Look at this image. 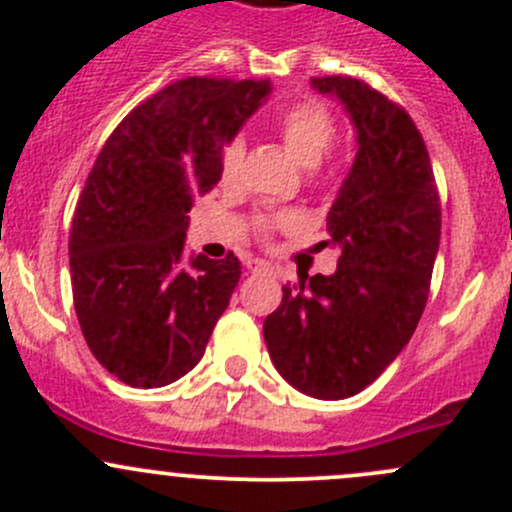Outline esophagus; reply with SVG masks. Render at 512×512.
<instances>
[{"instance_id": "1", "label": "esophagus", "mask_w": 512, "mask_h": 512, "mask_svg": "<svg viewBox=\"0 0 512 512\" xmlns=\"http://www.w3.org/2000/svg\"><path fill=\"white\" fill-rule=\"evenodd\" d=\"M247 270L252 272V275H267V272H272L270 262L265 260H247Z\"/></svg>"}]
</instances>
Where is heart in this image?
<instances>
[{"instance_id":"b5f03b06","label":"heart","mask_w":512,"mask_h":512,"mask_svg":"<svg viewBox=\"0 0 512 512\" xmlns=\"http://www.w3.org/2000/svg\"><path fill=\"white\" fill-rule=\"evenodd\" d=\"M277 131H280L285 146L292 151V156L309 170V178L314 183H322L324 173L319 168V160L327 156V151L332 148L334 138H337V121H334L332 113L327 111V106H322L319 101H299L294 106H289L285 113L277 121ZM242 156H245V143L240 138H232L223 151V175L232 178L240 168ZM299 225V215L292 210H282V213L262 215L257 220V230L260 232H272L277 227L282 230H292Z\"/></svg>"}]
</instances>
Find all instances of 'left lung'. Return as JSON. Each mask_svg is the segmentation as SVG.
Listing matches in <instances>:
<instances>
[{
  "instance_id": "obj_1",
  "label": "left lung",
  "mask_w": 512,
  "mask_h": 512,
  "mask_svg": "<svg viewBox=\"0 0 512 512\" xmlns=\"http://www.w3.org/2000/svg\"><path fill=\"white\" fill-rule=\"evenodd\" d=\"M319 94L344 103L356 158L327 215L334 275L282 287L262 324L282 379L324 401L349 399L376 381L409 344L431 287L441 203L431 158L399 103L352 76H314Z\"/></svg>"
}]
</instances>
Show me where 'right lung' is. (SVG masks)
<instances>
[{
    "label": "right lung",
    "mask_w": 512,
    "mask_h": 512,
    "mask_svg": "<svg viewBox=\"0 0 512 512\" xmlns=\"http://www.w3.org/2000/svg\"><path fill=\"white\" fill-rule=\"evenodd\" d=\"M270 91L188 76L133 108L98 153L71 223V289L91 354L123 384L158 389L203 359L242 267L232 252L185 265L188 213Z\"/></svg>",
    "instance_id": "add662e5"
}]
</instances>
